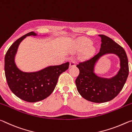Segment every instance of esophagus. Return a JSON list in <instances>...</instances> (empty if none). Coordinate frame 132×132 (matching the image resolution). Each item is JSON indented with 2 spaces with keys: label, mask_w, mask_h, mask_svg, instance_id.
Returning <instances> with one entry per match:
<instances>
[{
  "label": "esophagus",
  "mask_w": 132,
  "mask_h": 132,
  "mask_svg": "<svg viewBox=\"0 0 132 132\" xmlns=\"http://www.w3.org/2000/svg\"><path fill=\"white\" fill-rule=\"evenodd\" d=\"M75 65H76V62L74 61H70V67H75Z\"/></svg>",
  "instance_id": "1"
}]
</instances>
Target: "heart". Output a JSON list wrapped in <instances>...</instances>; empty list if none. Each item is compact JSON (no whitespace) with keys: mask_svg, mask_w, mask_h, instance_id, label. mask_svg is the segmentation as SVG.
Segmentation results:
<instances>
[{"mask_svg":"<svg viewBox=\"0 0 132 132\" xmlns=\"http://www.w3.org/2000/svg\"><path fill=\"white\" fill-rule=\"evenodd\" d=\"M92 44V42L90 40H88L87 38H79V39L77 40L76 42V47L79 50H83L86 48H88L91 46ZM94 51V49L90 47L89 50L88 51V54H91Z\"/></svg>","mask_w":132,"mask_h":132,"instance_id":"heart-1","label":"heart"}]
</instances>
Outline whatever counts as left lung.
<instances>
[{
  "instance_id": "1",
  "label": "left lung",
  "mask_w": 132,
  "mask_h": 132,
  "mask_svg": "<svg viewBox=\"0 0 132 132\" xmlns=\"http://www.w3.org/2000/svg\"><path fill=\"white\" fill-rule=\"evenodd\" d=\"M102 39L100 51L89 60L79 62L77 67L79 74L75 84L79 94L86 100L103 103L115 98L123 89L129 75L128 59L122 47L109 37L99 35ZM107 53H113L120 58L121 68L118 74L111 79L100 78L93 72L94 65L98 58Z\"/></svg>"
}]
</instances>
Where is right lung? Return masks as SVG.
Returning <instances> with one entry per match:
<instances>
[{
  "label": "right lung",
  "instance_id": "obj_1",
  "mask_svg": "<svg viewBox=\"0 0 132 132\" xmlns=\"http://www.w3.org/2000/svg\"><path fill=\"white\" fill-rule=\"evenodd\" d=\"M36 36L33 31L21 37L13 43L5 57V76L9 87L15 95L29 102L47 98L54 90L58 77L68 70L70 62L50 66L36 72H24L17 67L14 56L20 42L27 36Z\"/></svg>",
  "mask_w": 132,
  "mask_h": 132
}]
</instances>
